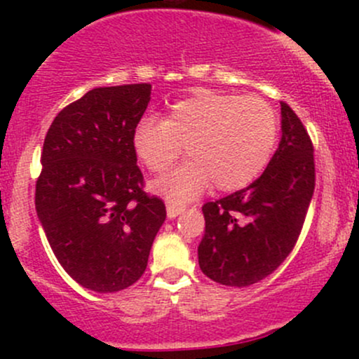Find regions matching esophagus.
Segmentation results:
<instances>
[{"label": "esophagus", "instance_id": "1", "mask_svg": "<svg viewBox=\"0 0 359 359\" xmlns=\"http://www.w3.org/2000/svg\"><path fill=\"white\" fill-rule=\"evenodd\" d=\"M182 211H184L182 205H175V204H168L167 205V216L170 217V219H175V217L179 216V214Z\"/></svg>", "mask_w": 359, "mask_h": 359}]
</instances>
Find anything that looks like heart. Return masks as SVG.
<instances>
[{
  "label": "heart",
  "instance_id": "b5f03b06",
  "mask_svg": "<svg viewBox=\"0 0 359 359\" xmlns=\"http://www.w3.org/2000/svg\"><path fill=\"white\" fill-rule=\"evenodd\" d=\"M278 138V114L269 101L197 90L170 106L163 121L143 119L133 131L135 154L154 174L184 162L154 191L174 204L196 199L209 185L219 192L245 189L269 165Z\"/></svg>",
  "mask_w": 359,
  "mask_h": 359
}]
</instances>
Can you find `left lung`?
<instances>
[{
  "instance_id": "8db88e82",
  "label": "left lung",
  "mask_w": 359,
  "mask_h": 359,
  "mask_svg": "<svg viewBox=\"0 0 359 359\" xmlns=\"http://www.w3.org/2000/svg\"><path fill=\"white\" fill-rule=\"evenodd\" d=\"M282 104V140L269 167L246 189L203 205L197 255L204 275L248 287L278 269L294 250L316 185L314 147L302 121Z\"/></svg>"
}]
</instances>
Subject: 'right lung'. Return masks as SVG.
<instances>
[{
    "instance_id": "obj_1",
    "label": "right lung",
    "mask_w": 359,
    "mask_h": 359,
    "mask_svg": "<svg viewBox=\"0 0 359 359\" xmlns=\"http://www.w3.org/2000/svg\"><path fill=\"white\" fill-rule=\"evenodd\" d=\"M150 94V84L89 90L57 114L43 142L36 214L62 269L100 294L142 277L167 216L143 191L133 148Z\"/></svg>"
}]
</instances>
